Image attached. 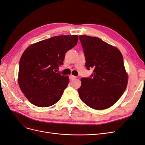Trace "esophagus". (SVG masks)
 <instances>
[{
    "label": "esophagus",
    "mask_w": 145,
    "mask_h": 145,
    "mask_svg": "<svg viewBox=\"0 0 145 145\" xmlns=\"http://www.w3.org/2000/svg\"><path fill=\"white\" fill-rule=\"evenodd\" d=\"M76 78V76H73V75H70V76H69V79L71 80H74V79H75Z\"/></svg>",
    "instance_id": "1"
}]
</instances>
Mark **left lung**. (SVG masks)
<instances>
[{"instance_id":"8db88e82","label":"left lung","mask_w":145,"mask_h":145,"mask_svg":"<svg viewBox=\"0 0 145 145\" xmlns=\"http://www.w3.org/2000/svg\"><path fill=\"white\" fill-rule=\"evenodd\" d=\"M86 59V67L93 68L89 78H82L78 89L80 98L86 105L96 110L112 106L123 94L128 76L121 52L102 39L79 36Z\"/></svg>"}]
</instances>
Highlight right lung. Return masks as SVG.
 Instances as JSON below:
<instances>
[{
	"label": "right lung",
	"mask_w": 145,
	"mask_h": 145,
	"mask_svg": "<svg viewBox=\"0 0 145 145\" xmlns=\"http://www.w3.org/2000/svg\"><path fill=\"white\" fill-rule=\"evenodd\" d=\"M78 39L77 35L54 36L33 43L24 51L19 62L18 83L35 106L48 107L60 99L69 80L56 72Z\"/></svg>",
	"instance_id": "obj_1"
}]
</instances>
